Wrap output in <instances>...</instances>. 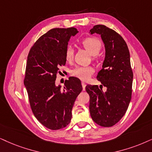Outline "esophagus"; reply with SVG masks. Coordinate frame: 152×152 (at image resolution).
<instances>
[{"instance_id": "esophagus-1", "label": "esophagus", "mask_w": 152, "mask_h": 152, "mask_svg": "<svg viewBox=\"0 0 152 152\" xmlns=\"http://www.w3.org/2000/svg\"><path fill=\"white\" fill-rule=\"evenodd\" d=\"M81 85H82V87H83V90H86V84L85 82H82L81 83Z\"/></svg>"}]
</instances>
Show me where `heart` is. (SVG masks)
Wrapping results in <instances>:
<instances>
[{
  "label": "heart",
  "mask_w": 152,
  "mask_h": 152,
  "mask_svg": "<svg viewBox=\"0 0 152 152\" xmlns=\"http://www.w3.org/2000/svg\"><path fill=\"white\" fill-rule=\"evenodd\" d=\"M83 47L88 50L91 55L95 57L100 51L102 43L97 38L88 37L80 42ZM65 59L66 62H71L74 57V51L71 47H68L65 50ZM94 73V69L90 66H76L72 71V76L79 78L80 80H86L92 76Z\"/></svg>",
  "instance_id": "heart-1"
}]
</instances>
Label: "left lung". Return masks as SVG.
Wrapping results in <instances>:
<instances>
[{"instance_id":"left-lung-1","label":"left lung","mask_w":152,"mask_h":152,"mask_svg":"<svg viewBox=\"0 0 152 152\" xmlns=\"http://www.w3.org/2000/svg\"><path fill=\"white\" fill-rule=\"evenodd\" d=\"M91 34L101 36L105 46V59L97 80L107 88L103 92L98 86L88 85L90 113L94 122L102 127H111L121 119L131 99L133 79L130 53L122 36L104 25H95Z\"/></svg>"}]
</instances>
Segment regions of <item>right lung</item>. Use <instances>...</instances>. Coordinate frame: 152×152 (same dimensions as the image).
Listing matches in <instances>:
<instances>
[{
    "instance_id": "1",
    "label": "right lung",
    "mask_w": 152,
    "mask_h": 152,
    "mask_svg": "<svg viewBox=\"0 0 152 152\" xmlns=\"http://www.w3.org/2000/svg\"><path fill=\"white\" fill-rule=\"evenodd\" d=\"M76 28H55L42 35L31 48L27 57L24 83L32 112L50 130L65 128L72 119V110L82 91L80 80L71 77L64 86H55L59 66L66 64L65 50Z\"/></svg>"
}]
</instances>
